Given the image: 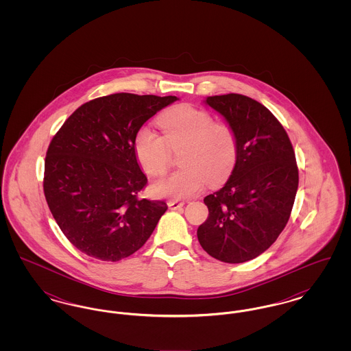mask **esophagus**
I'll return each mask as SVG.
<instances>
[{"label": "esophagus", "mask_w": 351, "mask_h": 351, "mask_svg": "<svg viewBox=\"0 0 351 351\" xmlns=\"http://www.w3.org/2000/svg\"><path fill=\"white\" fill-rule=\"evenodd\" d=\"M183 205L184 201H168V206H169V209H172V210H178V209H180Z\"/></svg>", "instance_id": "esophagus-1"}]
</instances>
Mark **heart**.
Returning <instances> with one entry per match:
<instances>
[{
  "mask_svg": "<svg viewBox=\"0 0 351 351\" xmlns=\"http://www.w3.org/2000/svg\"><path fill=\"white\" fill-rule=\"evenodd\" d=\"M163 136L149 128H141L134 136L135 158L150 176H162L171 162V151L183 147L182 169L152 184L158 197L182 200L200 193L205 183L217 185L232 172L238 143L233 128L199 108L179 105L158 118Z\"/></svg>",
  "mask_w": 351,
  "mask_h": 351,
  "instance_id": "b5f03b06",
  "label": "heart"
}]
</instances>
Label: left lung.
<instances>
[{
	"instance_id": "left-lung-1",
	"label": "left lung",
	"mask_w": 351,
	"mask_h": 351,
	"mask_svg": "<svg viewBox=\"0 0 351 351\" xmlns=\"http://www.w3.org/2000/svg\"><path fill=\"white\" fill-rule=\"evenodd\" d=\"M233 128L238 154L226 184L204 199L201 247L225 263L256 258L283 232L299 186L296 156L283 125L265 105L229 93L205 101Z\"/></svg>"
}]
</instances>
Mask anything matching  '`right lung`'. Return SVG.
I'll list each match as a JSON object with an SVG mask.
<instances>
[{
	"mask_svg": "<svg viewBox=\"0 0 351 351\" xmlns=\"http://www.w3.org/2000/svg\"><path fill=\"white\" fill-rule=\"evenodd\" d=\"M176 96L114 93L88 101L53 135L43 191L68 241L88 256L117 262L139 250L167 210L139 199L147 184L134 154L142 125Z\"/></svg>",
	"mask_w": 351,
	"mask_h": 351,
	"instance_id": "right-lung-1",
	"label": "right lung"
}]
</instances>
